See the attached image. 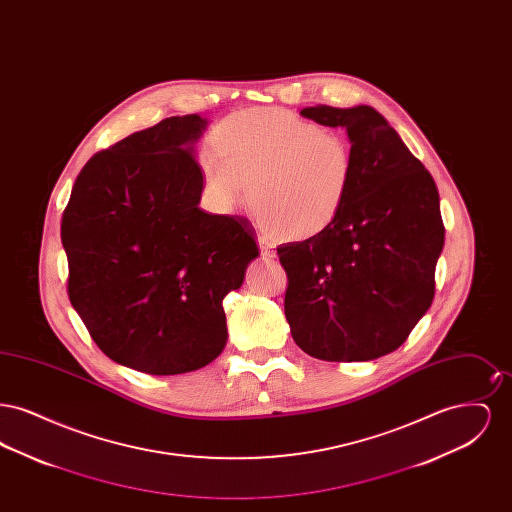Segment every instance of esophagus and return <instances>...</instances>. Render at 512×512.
Returning <instances> with one entry per match:
<instances>
[{"label":"esophagus","mask_w":512,"mask_h":512,"mask_svg":"<svg viewBox=\"0 0 512 512\" xmlns=\"http://www.w3.org/2000/svg\"><path fill=\"white\" fill-rule=\"evenodd\" d=\"M257 244H259V251H261V255L263 257H274V247L272 245L268 244L267 238H263V236H259L257 238Z\"/></svg>","instance_id":"obj_1"}]
</instances>
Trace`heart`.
<instances>
[{"mask_svg":"<svg viewBox=\"0 0 512 512\" xmlns=\"http://www.w3.org/2000/svg\"><path fill=\"white\" fill-rule=\"evenodd\" d=\"M215 153L199 161L201 188L222 211L253 197L257 217L286 240L326 232L355 180L351 144L286 109H249L220 122Z\"/></svg>","mask_w":512,"mask_h":512,"instance_id":"b5f03b06","label":"heart"}]
</instances>
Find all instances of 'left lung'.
<instances>
[{"label":"left lung","mask_w":512,"mask_h":512,"mask_svg":"<svg viewBox=\"0 0 512 512\" xmlns=\"http://www.w3.org/2000/svg\"><path fill=\"white\" fill-rule=\"evenodd\" d=\"M301 115L347 132L355 180L326 232L276 249L286 318L307 355L372 361L403 345L432 305L445 240L438 188L376 109L317 105Z\"/></svg>","instance_id":"left-lung-1"}]
</instances>
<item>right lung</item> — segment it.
Here are the masks:
<instances>
[{
    "label": "right lung",
    "mask_w": 512,
    "mask_h": 512,
    "mask_svg": "<svg viewBox=\"0 0 512 512\" xmlns=\"http://www.w3.org/2000/svg\"><path fill=\"white\" fill-rule=\"evenodd\" d=\"M205 126L199 115L169 117L99 151L61 220L74 311L109 359L155 376L219 357L222 299L259 255L247 220L197 207L194 144Z\"/></svg>",
    "instance_id": "1"
}]
</instances>
